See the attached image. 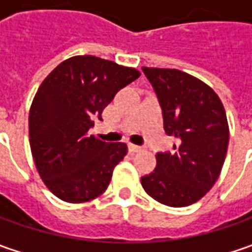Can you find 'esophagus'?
Here are the masks:
<instances>
[{"mask_svg":"<svg viewBox=\"0 0 252 252\" xmlns=\"http://www.w3.org/2000/svg\"><path fill=\"white\" fill-rule=\"evenodd\" d=\"M141 147L140 146H136V144H129V151L130 153H137V151H140Z\"/></svg>","mask_w":252,"mask_h":252,"instance_id":"34e87169","label":"esophagus"}]
</instances>
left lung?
<instances>
[{
	"mask_svg": "<svg viewBox=\"0 0 252 252\" xmlns=\"http://www.w3.org/2000/svg\"><path fill=\"white\" fill-rule=\"evenodd\" d=\"M162 111L164 130L177 139L157 153V167L141 177L144 190L162 205L189 206L218 181L226 158L228 125L216 92L200 80L169 68H141Z\"/></svg>",
	"mask_w": 252,
	"mask_h": 252,
	"instance_id": "left-lung-1",
	"label": "left lung"
}]
</instances>
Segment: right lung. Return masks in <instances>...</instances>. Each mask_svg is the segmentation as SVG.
Instances as JSON below:
<instances>
[{"mask_svg":"<svg viewBox=\"0 0 252 252\" xmlns=\"http://www.w3.org/2000/svg\"><path fill=\"white\" fill-rule=\"evenodd\" d=\"M139 77L130 67L75 56L44 78L29 112V141L40 178L59 199L81 203L106 190L127 146L102 141L88 130L118 91Z\"/></svg>","mask_w":252,"mask_h":252,"instance_id":"1","label":"right lung"}]
</instances>
